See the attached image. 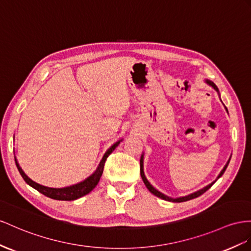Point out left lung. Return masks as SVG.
<instances>
[{
    "label": "left lung",
    "mask_w": 251,
    "mask_h": 251,
    "mask_svg": "<svg viewBox=\"0 0 251 251\" xmlns=\"http://www.w3.org/2000/svg\"><path fill=\"white\" fill-rule=\"evenodd\" d=\"M204 82L207 83V85H209L210 87H212L213 88L215 91L218 93V95H220V91H218V88L216 87V85L215 83L213 82V81H211V80H209V79H204ZM220 98H221V95H220ZM226 108V107H225ZM226 110H227V108H226ZM227 112H228V110H227ZM230 159H231V157L229 158V160L227 161V163L225 164V166L223 168V170L221 171V173L220 174H218V176L216 177V179L215 180L213 181V182H211L210 184H208V185H205L204 188H202V189H201V190H198V191H196V192H194V193H191V194H189V195H185V196H181V197H177V198H172V197H170V196H166V195H164L163 193H161L160 191H158L157 189H155L152 187V185L151 184V182L147 180V178H146V176H145V174H144V152L142 153V155H141V159H140V173H141V177H142V180H143V182H144V184L146 185V188L149 189V191L151 192V193H152L153 195H156L157 197H159V198H161V199H164V201H172V202H182V201H190V199H193V198H196V197H198V196H201V194H203V193L207 191V190H209L211 187H212V184H213L218 178H221L222 176H223V174L225 173V171H226V169H227V166H228V164H229V162H230Z\"/></svg>",
    "instance_id": "obj_1"
}]
</instances>
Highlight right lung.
I'll return each instance as SVG.
<instances>
[{
  "label": "right lung",
  "instance_id": "add662e5",
  "mask_svg": "<svg viewBox=\"0 0 251 251\" xmlns=\"http://www.w3.org/2000/svg\"><path fill=\"white\" fill-rule=\"evenodd\" d=\"M122 141H123V139L117 141V142L113 143L110 147H109L107 151L104 153V156H102L100 164L98 165V168H96V170L93 172V174L87 177L85 180H82V181L76 183V184H73V185H70V187L49 188V187H46V185L37 183L34 180H31V179L23 172L21 166L19 165V162H18L16 157H15V161H16L18 171L20 172V174H21L22 178L24 179V181L26 182L28 185H30L31 188H34L35 190L40 192L41 194L46 195L47 197L56 199V201H75V199H77V198H80L82 196L89 194V193L91 192L96 187V185H98L100 179L101 177L102 171H104V165L106 162V159L115 150V147H117L122 142Z\"/></svg>",
  "mask_w": 251,
  "mask_h": 251
}]
</instances>
